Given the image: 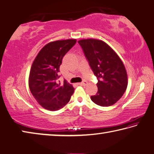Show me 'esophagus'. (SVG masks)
<instances>
[{"label": "esophagus", "instance_id": "1", "mask_svg": "<svg viewBox=\"0 0 154 154\" xmlns=\"http://www.w3.org/2000/svg\"><path fill=\"white\" fill-rule=\"evenodd\" d=\"M87 84H88V82H87L86 81H84V82H82L78 83V85L80 86H86V85H87Z\"/></svg>", "mask_w": 154, "mask_h": 154}]
</instances>
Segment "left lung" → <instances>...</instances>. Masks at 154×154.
I'll return each instance as SVG.
<instances>
[{
	"instance_id": "obj_1",
	"label": "left lung",
	"mask_w": 154,
	"mask_h": 154,
	"mask_svg": "<svg viewBox=\"0 0 154 154\" xmlns=\"http://www.w3.org/2000/svg\"><path fill=\"white\" fill-rule=\"evenodd\" d=\"M78 42L98 78V91L95 95L91 96V100L101 106L113 105L122 97L128 84L123 62L103 41L87 39Z\"/></svg>"
}]
</instances>
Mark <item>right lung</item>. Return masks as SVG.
Here are the masks:
<instances>
[{"mask_svg":"<svg viewBox=\"0 0 154 154\" xmlns=\"http://www.w3.org/2000/svg\"><path fill=\"white\" fill-rule=\"evenodd\" d=\"M76 43L74 39L50 42L35 58L30 70L29 86L35 99L43 108L57 111L70 100L74 91L73 86L66 80L62 85L57 80L63 57Z\"/></svg>","mask_w":154,"mask_h":154,"instance_id":"add662e5","label":"right lung"}]
</instances>
